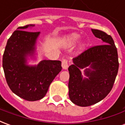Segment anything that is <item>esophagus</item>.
Segmentation results:
<instances>
[{"label": "esophagus", "mask_w": 125, "mask_h": 125, "mask_svg": "<svg viewBox=\"0 0 125 125\" xmlns=\"http://www.w3.org/2000/svg\"><path fill=\"white\" fill-rule=\"evenodd\" d=\"M62 68L63 70H67L68 68V66H69L68 60L63 59L62 60Z\"/></svg>", "instance_id": "esophagus-1"}]
</instances>
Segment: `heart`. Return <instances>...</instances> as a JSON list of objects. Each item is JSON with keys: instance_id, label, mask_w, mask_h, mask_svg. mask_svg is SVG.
Returning a JSON list of instances; mask_svg holds the SVG:
<instances>
[{"instance_id": "heart-1", "label": "heart", "mask_w": 125, "mask_h": 125, "mask_svg": "<svg viewBox=\"0 0 125 125\" xmlns=\"http://www.w3.org/2000/svg\"><path fill=\"white\" fill-rule=\"evenodd\" d=\"M79 39H80V37H79L78 35L75 34V33H72L66 37V41L71 44H74L78 41Z\"/></svg>"}]
</instances>
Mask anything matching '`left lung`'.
<instances>
[{
    "mask_svg": "<svg viewBox=\"0 0 125 125\" xmlns=\"http://www.w3.org/2000/svg\"><path fill=\"white\" fill-rule=\"evenodd\" d=\"M102 45L90 47L73 59L68 68L69 96L73 104L88 106L104 99L113 88L118 70L117 49L112 37L102 31L92 29ZM86 67L83 78L80 69Z\"/></svg>",
    "mask_w": 125,
    "mask_h": 125,
    "instance_id": "8db88e82",
    "label": "left lung"
}]
</instances>
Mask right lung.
<instances>
[{"instance_id":"1","label":"right lung","mask_w":125,"mask_h":125,"mask_svg":"<svg viewBox=\"0 0 125 125\" xmlns=\"http://www.w3.org/2000/svg\"><path fill=\"white\" fill-rule=\"evenodd\" d=\"M34 25L19 27L7 41L2 57V67L10 89L28 101L43 98L49 85L62 70L58 60H43L37 65L26 64L28 55H33L40 32L25 31Z\"/></svg>"}]
</instances>
